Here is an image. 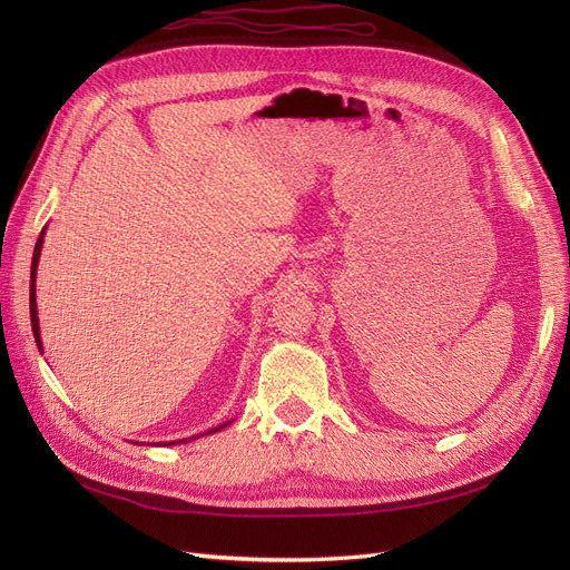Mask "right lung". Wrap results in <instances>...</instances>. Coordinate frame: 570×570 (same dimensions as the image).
Returning a JSON list of instances; mask_svg holds the SVG:
<instances>
[{"label":"right lung","instance_id":"right-lung-1","mask_svg":"<svg viewBox=\"0 0 570 570\" xmlns=\"http://www.w3.org/2000/svg\"><path fill=\"white\" fill-rule=\"evenodd\" d=\"M40 252H42V235L38 237V245H36V254H32V271H30V278H32V283H30V323H32V335H36V340H38V347H42V342H40V323H38V304H36V271H38V262H40ZM228 425V423H226ZM223 425H218V428H214V430H209V433H216V430H220Z\"/></svg>","mask_w":570,"mask_h":570}]
</instances>
